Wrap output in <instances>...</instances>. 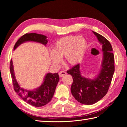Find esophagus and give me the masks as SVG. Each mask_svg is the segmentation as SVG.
<instances>
[{
	"mask_svg": "<svg viewBox=\"0 0 127 127\" xmlns=\"http://www.w3.org/2000/svg\"><path fill=\"white\" fill-rule=\"evenodd\" d=\"M66 75V72L64 71H61L59 72V76H60L61 77H62L63 76H65V75Z\"/></svg>",
	"mask_w": 127,
	"mask_h": 127,
	"instance_id": "obj_1",
	"label": "esophagus"
}]
</instances>
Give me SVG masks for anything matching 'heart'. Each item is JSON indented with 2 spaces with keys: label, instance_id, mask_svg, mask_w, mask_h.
I'll return each instance as SVG.
<instances>
[{
  "label": "heart",
  "instance_id": "1",
  "mask_svg": "<svg viewBox=\"0 0 127 127\" xmlns=\"http://www.w3.org/2000/svg\"><path fill=\"white\" fill-rule=\"evenodd\" d=\"M87 49V42L82 37L68 36L58 40L53 45L50 58L52 63L58 65L64 57L65 63L76 65L82 60Z\"/></svg>",
  "mask_w": 127,
  "mask_h": 127
}]
</instances>
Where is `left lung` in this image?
<instances>
[{
  "label": "left lung",
  "mask_w": 127,
  "mask_h": 127,
  "mask_svg": "<svg viewBox=\"0 0 127 127\" xmlns=\"http://www.w3.org/2000/svg\"><path fill=\"white\" fill-rule=\"evenodd\" d=\"M102 45L103 59L99 74L94 80L82 76L80 64L66 71L71 75L73 82L71 92L75 99L85 105H92L98 102L106 95L115 71V59L110 42L100 34L93 32Z\"/></svg>",
  "instance_id": "obj_1"
}]
</instances>
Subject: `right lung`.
Segmentation results:
<instances>
[{"mask_svg": "<svg viewBox=\"0 0 127 127\" xmlns=\"http://www.w3.org/2000/svg\"><path fill=\"white\" fill-rule=\"evenodd\" d=\"M46 38V36L42 34L27 33L17 40L13 47V50L26 41L37 42L45 45L48 42ZM10 70L15 91L28 104L35 107H40L48 104L52 99L59 80L58 73L47 74L45 76L44 82L40 87L34 91H27L21 88L18 84L15 79L11 59L10 61Z\"/></svg>", "mask_w": 127, "mask_h": 127, "instance_id": "1", "label": "right lung"}]
</instances>
